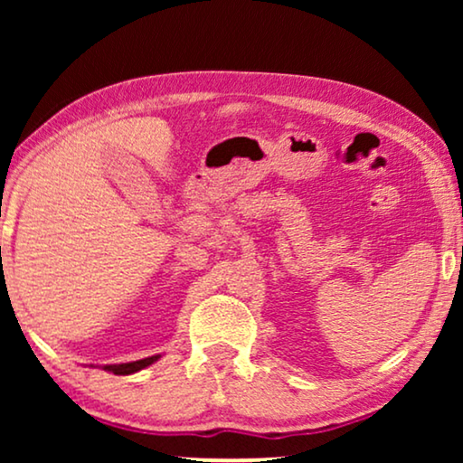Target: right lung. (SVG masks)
<instances>
[{
  "instance_id": "add662e5",
  "label": "right lung",
  "mask_w": 463,
  "mask_h": 463,
  "mask_svg": "<svg viewBox=\"0 0 463 463\" xmlns=\"http://www.w3.org/2000/svg\"><path fill=\"white\" fill-rule=\"evenodd\" d=\"M160 356H149V358H143V360H135V363H122V364H105L103 369L113 373V375H132V373L145 369V366L154 364L156 360Z\"/></svg>"
}]
</instances>
